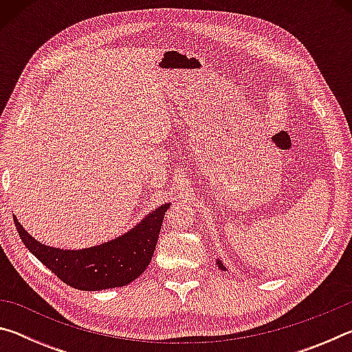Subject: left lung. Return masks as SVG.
Instances as JSON below:
<instances>
[{"label":"left lung","mask_w":352,"mask_h":352,"mask_svg":"<svg viewBox=\"0 0 352 352\" xmlns=\"http://www.w3.org/2000/svg\"><path fill=\"white\" fill-rule=\"evenodd\" d=\"M217 265H219V269H220V270H223V272H226V267H225V265L222 264V262H220L219 259H217Z\"/></svg>","instance_id":"obj_1"}]
</instances>
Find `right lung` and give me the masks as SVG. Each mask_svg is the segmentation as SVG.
Wrapping results in <instances>:
<instances>
[{"label": "right lung", "instance_id": "right-lung-1", "mask_svg": "<svg viewBox=\"0 0 352 352\" xmlns=\"http://www.w3.org/2000/svg\"><path fill=\"white\" fill-rule=\"evenodd\" d=\"M168 208L170 204L158 206L127 233L83 250L45 245L23 228L15 214L14 222L26 248L58 279L74 289L96 292L127 285L147 269Z\"/></svg>", "mask_w": 352, "mask_h": 352}]
</instances>
